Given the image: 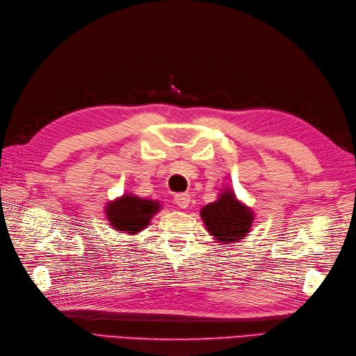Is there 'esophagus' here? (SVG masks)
I'll list each match as a JSON object with an SVG mask.
<instances>
[{"mask_svg": "<svg viewBox=\"0 0 356 356\" xmlns=\"http://www.w3.org/2000/svg\"><path fill=\"white\" fill-rule=\"evenodd\" d=\"M174 202H176V205L179 207V208H182V209H186L188 207H190V202H191V197H190V194H177L176 197H174Z\"/></svg>", "mask_w": 356, "mask_h": 356, "instance_id": "obj_1", "label": "esophagus"}]
</instances>
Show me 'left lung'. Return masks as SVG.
<instances>
[{
  "instance_id": "8db88e82",
  "label": "left lung",
  "mask_w": 356,
  "mask_h": 356,
  "mask_svg": "<svg viewBox=\"0 0 356 356\" xmlns=\"http://www.w3.org/2000/svg\"><path fill=\"white\" fill-rule=\"evenodd\" d=\"M200 217L209 236H213L217 243L229 245L251 232L254 211L238 200L231 188H223L216 202L200 209Z\"/></svg>"
}]
</instances>
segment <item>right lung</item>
I'll list each match as a JSON object with an SVG mask.
<instances>
[{
  "label": "right lung",
  "instance_id": "add662e5",
  "mask_svg": "<svg viewBox=\"0 0 356 356\" xmlns=\"http://www.w3.org/2000/svg\"><path fill=\"white\" fill-rule=\"evenodd\" d=\"M159 211V200L142 199L139 195L125 193L105 205V217L115 231L134 236L147 228Z\"/></svg>",
  "mask_w": 356,
  "mask_h": 356
}]
</instances>
